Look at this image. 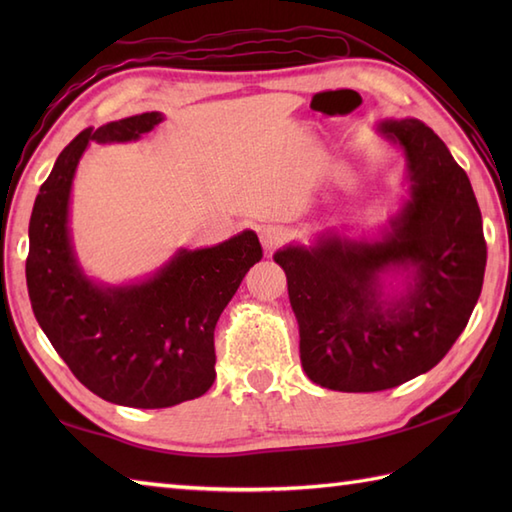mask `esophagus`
<instances>
[{
	"instance_id": "esophagus-1",
	"label": "esophagus",
	"mask_w": 512,
	"mask_h": 512,
	"mask_svg": "<svg viewBox=\"0 0 512 512\" xmlns=\"http://www.w3.org/2000/svg\"><path fill=\"white\" fill-rule=\"evenodd\" d=\"M259 239H262V246L266 253H273L279 246L286 244V233L277 226H266L262 233H259Z\"/></svg>"
}]
</instances>
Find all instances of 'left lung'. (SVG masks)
<instances>
[{
	"label": "left lung",
	"mask_w": 512,
	"mask_h": 512,
	"mask_svg": "<svg viewBox=\"0 0 512 512\" xmlns=\"http://www.w3.org/2000/svg\"><path fill=\"white\" fill-rule=\"evenodd\" d=\"M380 129L405 149L411 180V200L385 242L325 237L312 250L275 255L308 378L354 394L398 387L436 367L469 323L486 268L480 206L447 145L416 118ZM389 263H413L417 279L407 300L383 311L375 273Z\"/></svg>",
	"instance_id": "8db88e82"
}]
</instances>
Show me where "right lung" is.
Instances as JSON below:
<instances>
[{
	"label": "right lung",
	"mask_w": 512,
	"mask_h": 512,
	"mask_svg": "<svg viewBox=\"0 0 512 512\" xmlns=\"http://www.w3.org/2000/svg\"><path fill=\"white\" fill-rule=\"evenodd\" d=\"M162 121L147 112L88 127L65 147L30 215L26 284L32 312L70 372L96 396L136 409L180 405L215 380L213 332L242 279L264 257L253 231L182 250L140 286L99 288L81 275L68 237L76 162L96 143H125Z\"/></svg>",
	"instance_id": "obj_1"
}]
</instances>
